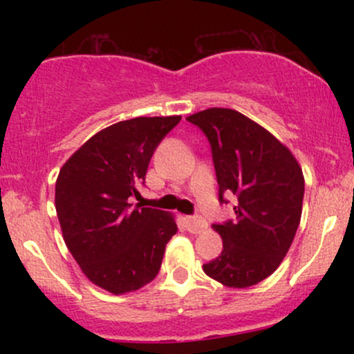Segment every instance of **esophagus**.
Listing matches in <instances>:
<instances>
[{
	"mask_svg": "<svg viewBox=\"0 0 354 354\" xmlns=\"http://www.w3.org/2000/svg\"><path fill=\"white\" fill-rule=\"evenodd\" d=\"M185 223L186 226H188V231L189 233H203L206 228H208V225H206V221L200 216H186L185 218Z\"/></svg>",
	"mask_w": 354,
	"mask_h": 354,
	"instance_id": "esophagus-1",
	"label": "esophagus"
}]
</instances>
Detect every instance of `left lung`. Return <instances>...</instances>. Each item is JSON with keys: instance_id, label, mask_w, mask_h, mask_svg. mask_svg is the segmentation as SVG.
I'll return each instance as SVG.
<instances>
[{"instance_id": "8db88e82", "label": "left lung", "mask_w": 354, "mask_h": 354, "mask_svg": "<svg viewBox=\"0 0 354 354\" xmlns=\"http://www.w3.org/2000/svg\"><path fill=\"white\" fill-rule=\"evenodd\" d=\"M186 120L208 136L219 200L223 193L238 200L236 219L213 225L223 251L203 270L228 288H250L274 273L293 243L303 209L301 166L286 145L234 109L209 108Z\"/></svg>"}]
</instances>
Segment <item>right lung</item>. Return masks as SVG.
<instances>
[{"mask_svg": "<svg viewBox=\"0 0 354 354\" xmlns=\"http://www.w3.org/2000/svg\"><path fill=\"white\" fill-rule=\"evenodd\" d=\"M181 116H140L93 135L61 166L55 206L61 233L81 271L113 295L156 278L165 248L176 234L173 213L133 208L160 141Z\"/></svg>", "mask_w": 354, "mask_h": 354, "instance_id": "1", "label": "right lung"}]
</instances>
